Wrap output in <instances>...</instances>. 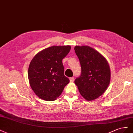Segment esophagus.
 I'll use <instances>...</instances> for the list:
<instances>
[{
  "mask_svg": "<svg viewBox=\"0 0 133 133\" xmlns=\"http://www.w3.org/2000/svg\"><path fill=\"white\" fill-rule=\"evenodd\" d=\"M74 81V77H72L70 78V81L71 82H73Z\"/></svg>",
  "mask_w": 133,
  "mask_h": 133,
  "instance_id": "1",
  "label": "esophagus"
}]
</instances>
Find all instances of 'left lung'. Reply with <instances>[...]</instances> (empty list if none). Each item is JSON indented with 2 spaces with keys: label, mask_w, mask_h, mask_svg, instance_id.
<instances>
[{
  "label": "left lung",
  "mask_w": 133,
  "mask_h": 133,
  "mask_svg": "<svg viewBox=\"0 0 133 133\" xmlns=\"http://www.w3.org/2000/svg\"><path fill=\"white\" fill-rule=\"evenodd\" d=\"M74 50L81 67V76L76 78L75 83L85 99L95 100L105 92L110 84L111 73L108 61L88 45H76Z\"/></svg>",
  "instance_id": "1"
}]
</instances>
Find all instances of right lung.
Here are the masks:
<instances>
[{"label":"right lung","instance_id":"1","mask_svg":"<svg viewBox=\"0 0 133 133\" xmlns=\"http://www.w3.org/2000/svg\"><path fill=\"white\" fill-rule=\"evenodd\" d=\"M71 48L70 45L50 47L38 53L30 62L28 71L29 84L42 99L55 100L69 83V79L64 75L62 59Z\"/></svg>","mask_w":133,"mask_h":133}]
</instances>
